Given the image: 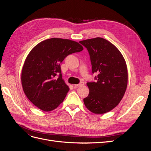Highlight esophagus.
I'll return each instance as SVG.
<instances>
[{
	"mask_svg": "<svg viewBox=\"0 0 151 151\" xmlns=\"http://www.w3.org/2000/svg\"><path fill=\"white\" fill-rule=\"evenodd\" d=\"M84 84V82H81V83H80L78 84L74 85V86H75V87H81V86H83Z\"/></svg>",
	"mask_w": 151,
	"mask_h": 151,
	"instance_id": "1",
	"label": "esophagus"
}]
</instances>
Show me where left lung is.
<instances>
[{
	"label": "left lung",
	"instance_id": "left-lung-1",
	"mask_svg": "<svg viewBox=\"0 0 151 151\" xmlns=\"http://www.w3.org/2000/svg\"><path fill=\"white\" fill-rule=\"evenodd\" d=\"M88 50L96 82L87 83L89 89L84 99L86 107L99 115L109 112L122 99L127 89L128 70L125 58L115 45L97 37L79 42Z\"/></svg>",
	"mask_w": 151,
	"mask_h": 151
}]
</instances>
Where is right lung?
<instances>
[{"mask_svg":"<svg viewBox=\"0 0 151 151\" xmlns=\"http://www.w3.org/2000/svg\"><path fill=\"white\" fill-rule=\"evenodd\" d=\"M83 49L77 42L53 38L39 43L31 50L22 66L21 84L26 97L35 106L50 111L63 101L69 88L62 79L60 63L68 55Z\"/></svg>","mask_w":151,"mask_h":151,"instance_id":"right-lung-1","label":"right lung"}]
</instances>
